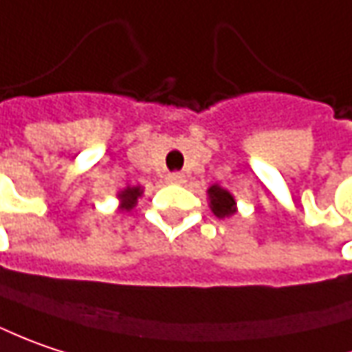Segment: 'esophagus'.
Segmentation results:
<instances>
[{
  "instance_id": "1",
  "label": "esophagus",
  "mask_w": 352,
  "mask_h": 352,
  "mask_svg": "<svg viewBox=\"0 0 352 352\" xmlns=\"http://www.w3.org/2000/svg\"><path fill=\"white\" fill-rule=\"evenodd\" d=\"M170 184H184V174H180V172H172V174H168L166 178Z\"/></svg>"
}]
</instances>
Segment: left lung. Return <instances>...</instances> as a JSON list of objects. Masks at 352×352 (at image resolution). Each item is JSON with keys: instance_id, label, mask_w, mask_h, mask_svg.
Returning <instances> with one entry per match:
<instances>
[{"instance_id": "8db88e82", "label": "left lung", "mask_w": 352, "mask_h": 352, "mask_svg": "<svg viewBox=\"0 0 352 352\" xmlns=\"http://www.w3.org/2000/svg\"><path fill=\"white\" fill-rule=\"evenodd\" d=\"M208 198H210V208H212L214 216L230 218V216L236 214V200H234V196L226 188H221L218 184L210 186L208 188Z\"/></svg>"}]
</instances>
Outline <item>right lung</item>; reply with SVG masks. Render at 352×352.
<instances>
[{
	"mask_svg": "<svg viewBox=\"0 0 352 352\" xmlns=\"http://www.w3.org/2000/svg\"><path fill=\"white\" fill-rule=\"evenodd\" d=\"M140 196H142V188L140 186H126L122 192H118L120 210H132Z\"/></svg>",
	"mask_w": 352,
	"mask_h": 352,
	"instance_id": "1",
	"label": "right lung"
}]
</instances>
